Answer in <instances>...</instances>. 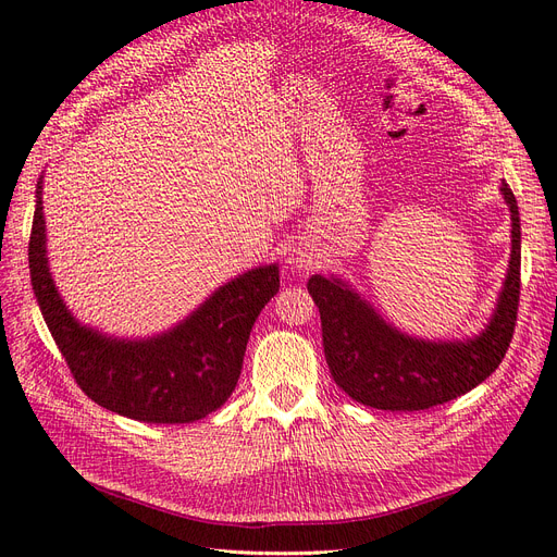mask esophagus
Listing matches in <instances>:
<instances>
[{"instance_id": "1", "label": "esophagus", "mask_w": 557, "mask_h": 557, "mask_svg": "<svg viewBox=\"0 0 557 557\" xmlns=\"http://www.w3.org/2000/svg\"><path fill=\"white\" fill-rule=\"evenodd\" d=\"M288 264H290V269H295V272H311V269L320 267V260L309 246L301 244V246L293 248V252L288 256Z\"/></svg>"}]
</instances>
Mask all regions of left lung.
<instances>
[{
  "label": "left lung",
  "instance_id": "left-lung-1",
  "mask_svg": "<svg viewBox=\"0 0 557 557\" xmlns=\"http://www.w3.org/2000/svg\"><path fill=\"white\" fill-rule=\"evenodd\" d=\"M499 193L511 213V258L495 311L474 336L418 339L383 320L344 278H309L330 374L348 397L383 411H423L469 393L499 367L511 344L520 297V215L507 181Z\"/></svg>",
  "mask_w": 557,
  "mask_h": 557
}]
</instances>
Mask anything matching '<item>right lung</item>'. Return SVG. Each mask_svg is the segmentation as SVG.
I'll return each mask as SVG.
<instances>
[{
	"instance_id": "add662e5",
	"label": "right lung",
	"mask_w": 557,
	"mask_h": 557,
	"mask_svg": "<svg viewBox=\"0 0 557 557\" xmlns=\"http://www.w3.org/2000/svg\"><path fill=\"white\" fill-rule=\"evenodd\" d=\"M41 193L44 176L29 234L32 288L81 391L144 423H195L221 409L239 381L252 323L278 293V264L227 281L166 332L121 339L83 325L60 297L46 256Z\"/></svg>"
}]
</instances>
